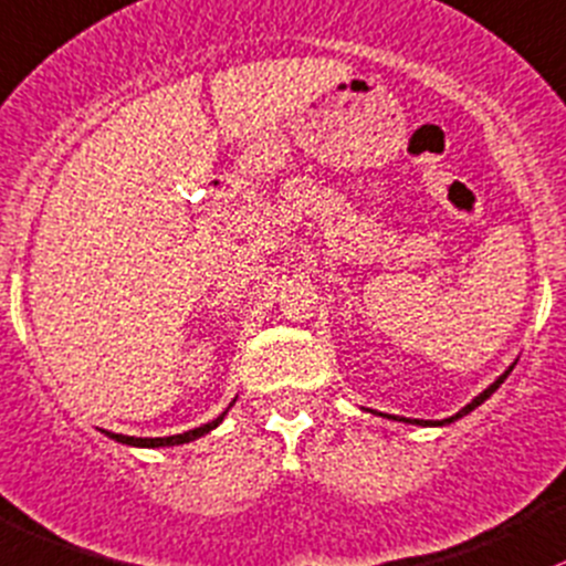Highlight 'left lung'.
Instances as JSON below:
<instances>
[{"mask_svg": "<svg viewBox=\"0 0 566 566\" xmlns=\"http://www.w3.org/2000/svg\"><path fill=\"white\" fill-rule=\"evenodd\" d=\"M510 373H513V367H507V369H504V373L500 375V378H496L494 382H491V386H489V388H485V391H480V394H478V397H475V399H472V402H470V405H464V407H461V410H459V412H455V416H451V418H442V421H421V418H399V416H386V412H378V416H382V418H391V421H402V423H416V427H448V423H453V421H459V418L470 416V412H472V410H475V407H480V405H483V402H485V399H489V397H491V394H494V391H496V388H500V386H502V382H504V378H507V375H510ZM369 412H375V410H369Z\"/></svg>", "mask_w": 566, "mask_h": 566, "instance_id": "left-lung-1", "label": "left lung"}]
</instances>
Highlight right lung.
<instances>
[{
  "mask_svg": "<svg viewBox=\"0 0 566 566\" xmlns=\"http://www.w3.org/2000/svg\"><path fill=\"white\" fill-rule=\"evenodd\" d=\"M234 402H237V399H234ZM234 402H232V405H234ZM232 405H229V407H232ZM229 407H227V410H223L218 418H212V421L202 423V427L188 429V431H184V434H172V437H129V434H115V431H105V429H102V431H105V434L111 437V440L120 442V446H132V448H169V446H184V442L199 440V437H205V434H208V431L216 429L218 423H221L223 418H227Z\"/></svg>",
  "mask_w": 566,
  "mask_h": 566,
  "instance_id": "1",
  "label": "right lung"
}]
</instances>
